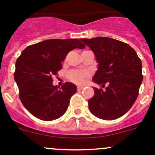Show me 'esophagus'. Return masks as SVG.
Instances as JSON below:
<instances>
[{
    "mask_svg": "<svg viewBox=\"0 0 155 155\" xmlns=\"http://www.w3.org/2000/svg\"><path fill=\"white\" fill-rule=\"evenodd\" d=\"M83 88H84V86H82V85H79V86H77L78 90H82Z\"/></svg>",
    "mask_w": 155,
    "mask_h": 155,
    "instance_id": "1",
    "label": "esophagus"
}]
</instances>
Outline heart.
Segmentation results:
<instances>
[{
    "mask_svg": "<svg viewBox=\"0 0 155 155\" xmlns=\"http://www.w3.org/2000/svg\"><path fill=\"white\" fill-rule=\"evenodd\" d=\"M89 75V72L86 70H71L67 73V76L72 82L79 84L84 83Z\"/></svg>",
    "mask_w": 155,
    "mask_h": 155,
    "instance_id": "heart-1",
    "label": "heart"
}]
</instances>
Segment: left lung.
<instances>
[{"mask_svg":"<svg viewBox=\"0 0 155 155\" xmlns=\"http://www.w3.org/2000/svg\"><path fill=\"white\" fill-rule=\"evenodd\" d=\"M80 40L94 52L98 63L93 81L105 88H94V96L88 101L90 111L105 120L117 119L139 95L143 79L142 61L131 46L119 40L106 37Z\"/></svg>","mask_w":155,"mask_h":155,"instance_id":"obj_1","label":"left lung"}]
</instances>
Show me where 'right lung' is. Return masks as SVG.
I'll return each instance as SVG.
<instances>
[{
	"label": "right lung",
	"instance_id": "1",
	"mask_svg": "<svg viewBox=\"0 0 155 155\" xmlns=\"http://www.w3.org/2000/svg\"><path fill=\"white\" fill-rule=\"evenodd\" d=\"M85 45L76 38L50 39L28 46L16 62L14 79L23 106L35 117L45 121L56 120L67 111L76 86L67 82L54 86L53 76L62 69L61 62L75 48Z\"/></svg>",
	"mask_w": 155,
	"mask_h": 155
}]
</instances>
